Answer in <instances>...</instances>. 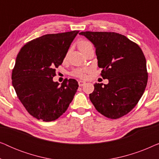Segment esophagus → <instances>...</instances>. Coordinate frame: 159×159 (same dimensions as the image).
<instances>
[{
  "mask_svg": "<svg viewBox=\"0 0 159 159\" xmlns=\"http://www.w3.org/2000/svg\"><path fill=\"white\" fill-rule=\"evenodd\" d=\"M85 84H86V82H84V81H82V80H80V81H78V84H79L80 87L84 86Z\"/></svg>",
  "mask_w": 159,
  "mask_h": 159,
  "instance_id": "34e87169",
  "label": "esophagus"
}]
</instances>
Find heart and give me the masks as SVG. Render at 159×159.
<instances>
[{
    "mask_svg": "<svg viewBox=\"0 0 159 159\" xmlns=\"http://www.w3.org/2000/svg\"><path fill=\"white\" fill-rule=\"evenodd\" d=\"M93 47L92 44L90 42L87 40H81L78 43V48L80 50V51L82 52V53H84L86 50H88L89 48ZM67 54H68V51L66 53V55H65V58H66ZM88 71V69L85 68H79L76 69L74 70L71 73V75L74 76V77H79V78H84L86 76V72Z\"/></svg>",
    "mask_w": 159,
    "mask_h": 159,
    "instance_id": "1",
    "label": "heart"
}]
</instances>
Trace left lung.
<instances>
[{"instance_id": "obj_1", "label": "left lung", "mask_w": 159, "mask_h": 159, "mask_svg": "<svg viewBox=\"0 0 159 159\" xmlns=\"http://www.w3.org/2000/svg\"><path fill=\"white\" fill-rule=\"evenodd\" d=\"M95 48L101 77L107 84L95 83L90 99L95 109L109 119L127 114L137 105L148 82L146 60L138 44L116 32H82Z\"/></svg>"}]
</instances>
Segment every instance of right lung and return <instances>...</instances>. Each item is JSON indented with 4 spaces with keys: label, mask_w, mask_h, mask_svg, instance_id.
Here are the masks:
<instances>
[{
    "label": "right lung",
    "mask_w": 159,
    "mask_h": 159,
    "mask_svg": "<svg viewBox=\"0 0 159 159\" xmlns=\"http://www.w3.org/2000/svg\"><path fill=\"white\" fill-rule=\"evenodd\" d=\"M78 33L74 30L45 34L26 43L16 56L12 84L26 110L39 120L57 119L77 92L79 85L75 80L66 79L59 86L53 77Z\"/></svg>",
    "instance_id": "add662e5"
}]
</instances>
